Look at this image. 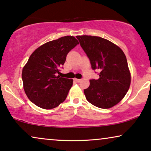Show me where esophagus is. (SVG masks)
Wrapping results in <instances>:
<instances>
[{
    "label": "esophagus",
    "instance_id": "esophagus-1",
    "mask_svg": "<svg viewBox=\"0 0 151 151\" xmlns=\"http://www.w3.org/2000/svg\"><path fill=\"white\" fill-rule=\"evenodd\" d=\"M74 80H75V81L77 82H80V81H81V80H80V79H77V78H75V79H74Z\"/></svg>",
    "mask_w": 151,
    "mask_h": 151
}]
</instances>
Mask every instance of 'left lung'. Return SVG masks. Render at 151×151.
Segmentation results:
<instances>
[{"instance_id":"obj_1","label":"left lung","mask_w":151,"mask_h":151,"mask_svg":"<svg viewBox=\"0 0 151 151\" xmlns=\"http://www.w3.org/2000/svg\"><path fill=\"white\" fill-rule=\"evenodd\" d=\"M90 60L92 69L100 71L99 79L90 80L84 90L88 102L101 109H109L120 102L129 89L131 76L127 58L114 43L99 36H77Z\"/></svg>"}]
</instances>
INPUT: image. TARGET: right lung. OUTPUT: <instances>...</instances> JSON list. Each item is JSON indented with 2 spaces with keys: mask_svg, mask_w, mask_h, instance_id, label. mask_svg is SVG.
Masks as SVG:
<instances>
[{
  "mask_svg": "<svg viewBox=\"0 0 151 151\" xmlns=\"http://www.w3.org/2000/svg\"><path fill=\"white\" fill-rule=\"evenodd\" d=\"M79 44L71 36L49 41L30 55L22 71L24 92L31 102L40 108L51 109L67 98L73 80L56 76L67 53Z\"/></svg>",
  "mask_w": 151,
  "mask_h": 151,
  "instance_id": "right-lung-1",
  "label": "right lung"
}]
</instances>
